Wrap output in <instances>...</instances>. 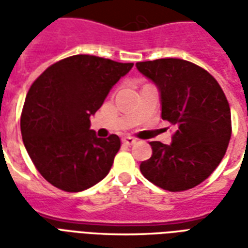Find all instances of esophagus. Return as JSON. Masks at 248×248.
Returning a JSON list of instances; mask_svg holds the SVG:
<instances>
[{
  "label": "esophagus",
  "mask_w": 248,
  "mask_h": 248,
  "mask_svg": "<svg viewBox=\"0 0 248 248\" xmlns=\"http://www.w3.org/2000/svg\"><path fill=\"white\" fill-rule=\"evenodd\" d=\"M122 142H124V145L131 146V145H134L135 142H137V140H134L133 137H124V140H122Z\"/></svg>",
  "instance_id": "esophagus-1"
}]
</instances>
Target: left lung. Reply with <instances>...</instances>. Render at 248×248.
Wrapping results in <instances>:
<instances>
[{
	"label": "left lung",
	"mask_w": 248,
	"mask_h": 248,
	"mask_svg": "<svg viewBox=\"0 0 248 248\" xmlns=\"http://www.w3.org/2000/svg\"><path fill=\"white\" fill-rule=\"evenodd\" d=\"M137 69L161 92L162 118L175 127L171 145L150 142L153 155L140 172L167 191H185L207 179L231 138L227 98L207 70L179 58L138 62Z\"/></svg>",
	"instance_id": "left-lung-1"
}]
</instances>
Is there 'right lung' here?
<instances>
[{
  "label": "right lung",
  "instance_id": "obj_1",
  "mask_svg": "<svg viewBox=\"0 0 248 248\" xmlns=\"http://www.w3.org/2000/svg\"><path fill=\"white\" fill-rule=\"evenodd\" d=\"M133 65L77 54L49 66L30 86L21 114L22 140L35 169L54 187L78 192L108 174L121 140L97 138L90 115Z\"/></svg>",
  "mask_w": 248,
  "mask_h": 248
}]
</instances>
